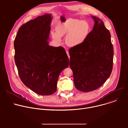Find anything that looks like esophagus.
<instances>
[{
  "mask_svg": "<svg viewBox=\"0 0 128 128\" xmlns=\"http://www.w3.org/2000/svg\"><path fill=\"white\" fill-rule=\"evenodd\" d=\"M66 53H67V55H68V58H69V59H70V56H69V52L68 51V50H66Z\"/></svg>",
  "mask_w": 128,
  "mask_h": 128,
  "instance_id": "34e87169",
  "label": "esophagus"
}]
</instances>
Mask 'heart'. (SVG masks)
Listing matches in <instances>:
<instances>
[{
  "instance_id": "obj_1",
  "label": "heart",
  "mask_w": 128,
  "mask_h": 128,
  "mask_svg": "<svg viewBox=\"0 0 128 128\" xmlns=\"http://www.w3.org/2000/svg\"><path fill=\"white\" fill-rule=\"evenodd\" d=\"M90 29V25L86 21L69 18L58 24L56 32H52V35L54 41L60 43L61 38L66 35V44L69 46H76L86 40Z\"/></svg>"
}]
</instances>
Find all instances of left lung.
Listing matches in <instances>:
<instances>
[{"label":"left lung","mask_w":128,"mask_h":128,"mask_svg":"<svg viewBox=\"0 0 128 128\" xmlns=\"http://www.w3.org/2000/svg\"><path fill=\"white\" fill-rule=\"evenodd\" d=\"M91 18L94 25L86 40L69 50L75 86L84 92L100 88L112 70L114 48L110 32L99 18Z\"/></svg>","instance_id":"obj_1"}]
</instances>
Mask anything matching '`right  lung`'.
Masks as SVG:
<instances>
[{
	"label": "right lung",
	"mask_w": 128,
	"mask_h": 128,
	"mask_svg": "<svg viewBox=\"0 0 128 128\" xmlns=\"http://www.w3.org/2000/svg\"><path fill=\"white\" fill-rule=\"evenodd\" d=\"M52 16H39L19 28L14 41V61L23 84L34 92L48 96L57 90L60 73L69 66L62 46L49 45Z\"/></svg>",
	"instance_id": "obj_1"
}]
</instances>
